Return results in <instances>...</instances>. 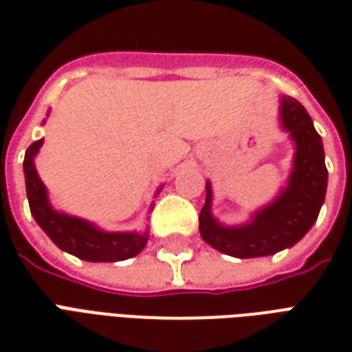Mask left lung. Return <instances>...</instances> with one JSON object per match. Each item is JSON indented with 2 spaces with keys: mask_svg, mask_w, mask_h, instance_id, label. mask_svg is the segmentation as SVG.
I'll list each match as a JSON object with an SVG mask.
<instances>
[{
  "mask_svg": "<svg viewBox=\"0 0 352 352\" xmlns=\"http://www.w3.org/2000/svg\"><path fill=\"white\" fill-rule=\"evenodd\" d=\"M280 127L294 143L292 170L287 185L271 204L252 212L241 225H225L212 214V187L205 184L207 198L199 212V234L212 249L234 258H260L296 245L307 234L320 214L327 167L320 134L309 112L291 96L280 98Z\"/></svg>",
  "mask_w": 352,
  "mask_h": 352,
  "instance_id": "8db88e82",
  "label": "left lung"
}]
</instances>
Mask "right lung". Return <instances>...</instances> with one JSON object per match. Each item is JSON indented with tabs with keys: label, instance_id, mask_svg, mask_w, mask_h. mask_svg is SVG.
Returning a JSON list of instances; mask_svg holds the SVG:
<instances>
[{
	"label": "right lung",
	"instance_id": "1",
	"mask_svg": "<svg viewBox=\"0 0 352 352\" xmlns=\"http://www.w3.org/2000/svg\"><path fill=\"white\" fill-rule=\"evenodd\" d=\"M45 123V120H43ZM43 145V140L34 142L23 160L25 187L29 207L36 223L45 230V234L60 247L61 251L74 254L85 261H122L140 254L148 241V230H131V232H107L92 221L78 216L65 214L50 205L47 187L39 178L34 158ZM162 187L158 189V192ZM153 210V205H151Z\"/></svg>",
	"mask_w": 352,
	"mask_h": 352
}]
</instances>
